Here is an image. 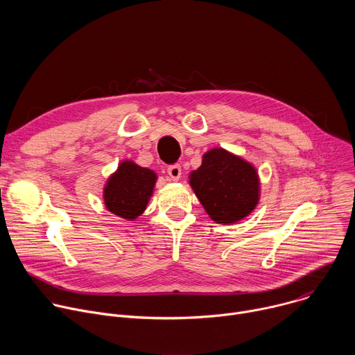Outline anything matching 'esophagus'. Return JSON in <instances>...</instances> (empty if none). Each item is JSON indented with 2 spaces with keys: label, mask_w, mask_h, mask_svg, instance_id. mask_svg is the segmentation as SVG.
Segmentation results:
<instances>
[{
  "label": "esophagus",
  "mask_w": 355,
  "mask_h": 355,
  "mask_svg": "<svg viewBox=\"0 0 355 355\" xmlns=\"http://www.w3.org/2000/svg\"><path fill=\"white\" fill-rule=\"evenodd\" d=\"M167 173H168V175L171 177V180L177 181V180H180V177H181V166H180V164H173V166H168V168H167Z\"/></svg>",
  "instance_id": "obj_1"
}]
</instances>
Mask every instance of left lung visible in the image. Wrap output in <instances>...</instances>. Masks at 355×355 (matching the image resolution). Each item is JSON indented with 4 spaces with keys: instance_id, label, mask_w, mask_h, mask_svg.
Masks as SVG:
<instances>
[{
    "instance_id": "8db88e82",
    "label": "left lung",
    "mask_w": 355,
    "mask_h": 355,
    "mask_svg": "<svg viewBox=\"0 0 355 355\" xmlns=\"http://www.w3.org/2000/svg\"><path fill=\"white\" fill-rule=\"evenodd\" d=\"M192 187L207 214L216 223H234L259 204L260 180L256 168L225 148H212L189 174Z\"/></svg>"
}]
</instances>
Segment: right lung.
<instances>
[{"mask_svg":"<svg viewBox=\"0 0 355 355\" xmlns=\"http://www.w3.org/2000/svg\"><path fill=\"white\" fill-rule=\"evenodd\" d=\"M156 180L155 171L143 168L133 162H122L104 188L107 209L119 218L136 219L144 212Z\"/></svg>","mask_w":355,"mask_h":355,"instance_id":"obj_1","label":"right lung"}]
</instances>
